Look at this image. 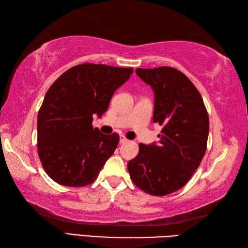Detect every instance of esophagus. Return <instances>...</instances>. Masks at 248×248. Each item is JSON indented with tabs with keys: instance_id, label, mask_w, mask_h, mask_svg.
Masks as SVG:
<instances>
[{
	"instance_id": "1",
	"label": "esophagus",
	"mask_w": 248,
	"mask_h": 248,
	"mask_svg": "<svg viewBox=\"0 0 248 248\" xmlns=\"http://www.w3.org/2000/svg\"><path fill=\"white\" fill-rule=\"evenodd\" d=\"M127 141H128V140H127V139H125L124 135H121V136H120V139H119V143H120V144L127 143Z\"/></svg>"
}]
</instances>
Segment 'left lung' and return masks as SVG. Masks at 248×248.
<instances>
[{
	"label": "left lung",
	"mask_w": 248,
	"mask_h": 248,
	"mask_svg": "<svg viewBox=\"0 0 248 248\" xmlns=\"http://www.w3.org/2000/svg\"><path fill=\"white\" fill-rule=\"evenodd\" d=\"M135 72L154 89V123L162 130L157 144H140L128 170L136 186L165 196L186 186L200 165L207 149L209 116L197 88L181 71L164 66Z\"/></svg>",
	"instance_id": "8db88e82"
}]
</instances>
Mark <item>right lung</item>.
Listing matches in <instances>:
<instances>
[{
  "label": "right lung",
  "instance_id": "obj_1",
  "mask_svg": "<svg viewBox=\"0 0 248 248\" xmlns=\"http://www.w3.org/2000/svg\"><path fill=\"white\" fill-rule=\"evenodd\" d=\"M132 68L81 64L70 68L46 92L37 118V149L49 177L65 186L96 180L113 155L119 135L93 127V116L107 112L115 91Z\"/></svg>",
  "mask_w": 248,
  "mask_h": 248
}]
</instances>
